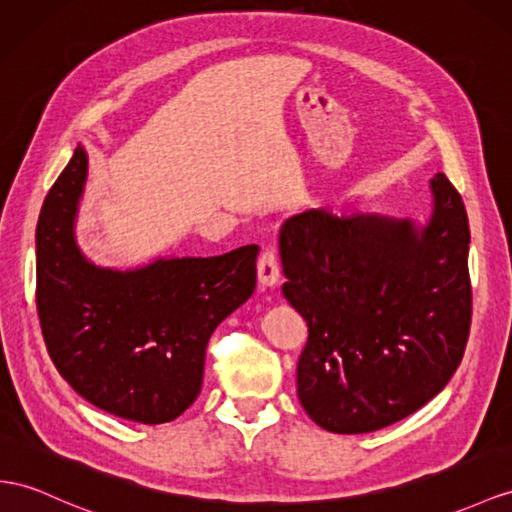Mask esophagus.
Returning <instances> with one entry per match:
<instances>
[{
    "mask_svg": "<svg viewBox=\"0 0 512 512\" xmlns=\"http://www.w3.org/2000/svg\"><path fill=\"white\" fill-rule=\"evenodd\" d=\"M281 277V268H279V259L274 248H264L257 259V281L261 287H272Z\"/></svg>",
    "mask_w": 512,
    "mask_h": 512,
    "instance_id": "esophagus-1",
    "label": "esophagus"
}]
</instances>
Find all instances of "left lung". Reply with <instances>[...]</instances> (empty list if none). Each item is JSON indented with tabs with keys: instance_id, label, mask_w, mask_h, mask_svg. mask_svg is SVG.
I'll return each instance as SVG.
<instances>
[{
	"instance_id": "1",
	"label": "left lung",
	"mask_w": 512,
	"mask_h": 512,
	"mask_svg": "<svg viewBox=\"0 0 512 512\" xmlns=\"http://www.w3.org/2000/svg\"><path fill=\"white\" fill-rule=\"evenodd\" d=\"M426 227L326 209L290 218L279 248L283 296L307 322L298 400L324 430L361 435L435 398L465 355L471 326L469 222L443 173Z\"/></svg>"
}]
</instances>
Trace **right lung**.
<instances>
[{
  "label": "right lung",
  "instance_id": "add662e5",
  "mask_svg": "<svg viewBox=\"0 0 512 512\" xmlns=\"http://www.w3.org/2000/svg\"><path fill=\"white\" fill-rule=\"evenodd\" d=\"M88 173L77 147L36 225V309L51 361L82 398L140 424L179 417L201 393L216 326L255 290L259 248L103 270L75 244Z\"/></svg>",
  "mask_w": 512,
  "mask_h": 512
}]
</instances>
